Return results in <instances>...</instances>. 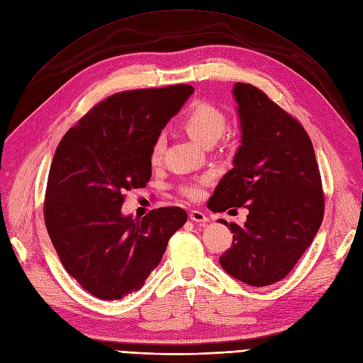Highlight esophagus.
Instances as JSON below:
<instances>
[{"mask_svg": "<svg viewBox=\"0 0 363 363\" xmlns=\"http://www.w3.org/2000/svg\"><path fill=\"white\" fill-rule=\"evenodd\" d=\"M190 218H191V220H194V223H208L209 220V218L200 211H191Z\"/></svg>", "mask_w": 363, "mask_h": 363, "instance_id": "34e87169", "label": "esophagus"}]
</instances>
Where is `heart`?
I'll list each match as a JSON object with an SVG mask.
<instances>
[{
    "label": "heart",
    "instance_id": "1",
    "mask_svg": "<svg viewBox=\"0 0 363 363\" xmlns=\"http://www.w3.org/2000/svg\"><path fill=\"white\" fill-rule=\"evenodd\" d=\"M227 116L220 111L218 106L208 102H196L190 109H188V113L182 117L179 123L181 130L186 136H190L196 144L204 148L215 145L227 130ZM163 150V139H157L152 144L150 152V162L152 166L162 163ZM212 182L213 177L211 173H206V175H203L200 178L182 184L179 186V193L188 200L197 201L203 197L204 190H206Z\"/></svg>",
    "mask_w": 363,
    "mask_h": 363
}]
</instances>
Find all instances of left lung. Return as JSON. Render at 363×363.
Here are the masks:
<instances>
[{
  "label": "left lung",
  "instance_id": "8db88e82",
  "mask_svg": "<svg viewBox=\"0 0 363 363\" xmlns=\"http://www.w3.org/2000/svg\"><path fill=\"white\" fill-rule=\"evenodd\" d=\"M233 94L242 145L208 204L213 212L249 211L243 225L219 219L234 233L219 264L246 285L269 286L289 274L319 231L320 172L301 123L255 86L235 83Z\"/></svg>",
  "mask_w": 363,
  "mask_h": 363
}]
</instances>
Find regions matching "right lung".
Returning a JSON list of instances; mask_svg holds the SVG:
<instances>
[{
    "label": "right lung",
    "mask_w": 363,
    "mask_h": 363,
    "mask_svg": "<svg viewBox=\"0 0 363 363\" xmlns=\"http://www.w3.org/2000/svg\"><path fill=\"white\" fill-rule=\"evenodd\" d=\"M194 89L177 84L113 94L59 143L45 188L47 233L65 270L93 296L121 299L144 286L167 242L186 223L181 208L124 216V196L151 178V147Z\"/></svg>",
    "instance_id": "right-lung-1"
}]
</instances>
